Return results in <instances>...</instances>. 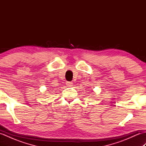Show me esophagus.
Segmentation results:
<instances>
[{
  "label": "esophagus",
  "mask_w": 146,
  "mask_h": 146,
  "mask_svg": "<svg viewBox=\"0 0 146 146\" xmlns=\"http://www.w3.org/2000/svg\"><path fill=\"white\" fill-rule=\"evenodd\" d=\"M73 83L72 82H66V85L68 86H73Z\"/></svg>",
  "instance_id": "1"
}]
</instances>
